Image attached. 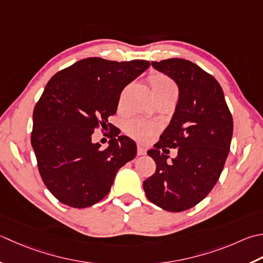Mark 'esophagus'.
<instances>
[{"label": "esophagus", "mask_w": 263, "mask_h": 263, "mask_svg": "<svg viewBox=\"0 0 263 263\" xmlns=\"http://www.w3.org/2000/svg\"><path fill=\"white\" fill-rule=\"evenodd\" d=\"M146 153H147V151H146L145 147L141 146V145H138V147H137V154H138V156L146 155Z\"/></svg>", "instance_id": "obj_1"}]
</instances>
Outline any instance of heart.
I'll return each instance as SVG.
<instances>
[{
  "instance_id": "heart-1",
  "label": "heart",
  "mask_w": 263,
  "mask_h": 263,
  "mask_svg": "<svg viewBox=\"0 0 263 263\" xmlns=\"http://www.w3.org/2000/svg\"><path fill=\"white\" fill-rule=\"evenodd\" d=\"M149 82H151V85L155 95L164 93V92H176V93H178L176 83L166 75L154 74L149 77ZM124 95L125 91H123L120 98V106L122 105L123 100H124ZM124 130L130 137L137 139L139 141L147 142L154 135V132L156 131V126L153 123L139 120V118H132V120L125 123Z\"/></svg>"
}]
</instances>
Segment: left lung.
Returning <instances> with one entry per match:
<instances>
[{
  "label": "left lung",
  "mask_w": 263,
  "mask_h": 263,
  "mask_svg": "<svg viewBox=\"0 0 263 263\" xmlns=\"http://www.w3.org/2000/svg\"><path fill=\"white\" fill-rule=\"evenodd\" d=\"M179 86V100L166 130L148 155L156 171L143 181L147 198L170 212L197 205L218 182L229 154L233 116L222 87L214 77L189 60L152 61ZM178 147L172 162L159 152Z\"/></svg>",
  "instance_id": "8db88e82"
}]
</instances>
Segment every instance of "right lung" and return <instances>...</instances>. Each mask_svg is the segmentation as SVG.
Wrapping results in <instances>:
<instances>
[{
  "label": "right lung",
  "instance_id": "obj_1",
  "mask_svg": "<svg viewBox=\"0 0 263 263\" xmlns=\"http://www.w3.org/2000/svg\"><path fill=\"white\" fill-rule=\"evenodd\" d=\"M149 66L148 60L95 57L48 82L34 108L30 141L41 178L59 202L75 209L98 203L109 193L118 170L136 157V142L118 136L117 128L106 149L92 142V135L115 114L123 89Z\"/></svg>",
  "mask_w": 263,
  "mask_h": 263
}]
</instances>
